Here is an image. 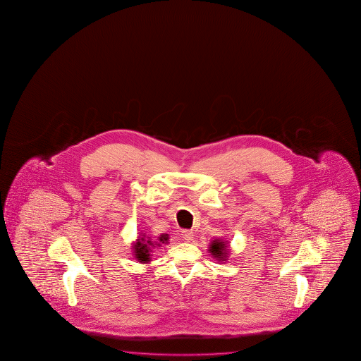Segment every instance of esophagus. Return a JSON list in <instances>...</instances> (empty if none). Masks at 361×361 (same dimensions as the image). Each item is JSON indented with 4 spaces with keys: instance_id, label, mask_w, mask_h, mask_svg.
Returning a JSON list of instances; mask_svg holds the SVG:
<instances>
[{
    "instance_id": "1",
    "label": "esophagus",
    "mask_w": 361,
    "mask_h": 361,
    "mask_svg": "<svg viewBox=\"0 0 361 361\" xmlns=\"http://www.w3.org/2000/svg\"><path fill=\"white\" fill-rule=\"evenodd\" d=\"M182 236H183L185 241H190V240H193L195 235H193V233L190 231V230H183V231H182Z\"/></svg>"
}]
</instances>
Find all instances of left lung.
I'll return each instance as SVG.
<instances>
[{
  "label": "left lung",
  "mask_w": 361,
  "mask_h": 361,
  "mask_svg": "<svg viewBox=\"0 0 361 361\" xmlns=\"http://www.w3.org/2000/svg\"><path fill=\"white\" fill-rule=\"evenodd\" d=\"M226 241L224 240H214L209 245V252L212 254V257H216L219 262L226 260L228 249H227Z\"/></svg>",
  "instance_id": "1"
}]
</instances>
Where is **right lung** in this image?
Here are the masks:
<instances>
[{
    "instance_id": "obj_1",
    "label": "right lung",
    "mask_w": 361,
    "mask_h": 361,
    "mask_svg": "<svg viewBox=\"0 0 361 361\" xmlns=\"http://www.w3.org/2000/svg\"><path fill=\"white\" fill-rule=\"evenodd\" d=\"M168 235H160L159 238L153 241L152 238H145V235L142 238H139L136 240L134 246V255L135 259L140 263H147L150 262L152 257V252H153V247L157 246H161V244H168Z\"/></svg>"
}]
</instances>
